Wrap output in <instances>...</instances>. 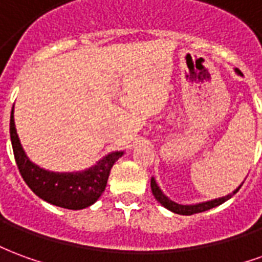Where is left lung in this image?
Segmentation results:
<instances>
[{
    "instance_id": "1",
    "label": "left lung",
    "mask_w": 262,
    "mask_h": 262,
    "mask_svg": "<svg viewBox=\"0 0 262 262\" xmlns=\"http://www.w3.org/2000/svg\"><path fill=\"white\" fill-rule=\"evenodd\" d=\"M237 73H240L238 70H237ZM242 74V73H240ZM151 192H153L154 198L159 201L164 208H167L168 210L171 212H174V213H178V214H185V216H189V214H193V213H201V212H205V210H209V209L214 208V206H219L222 205L223 202H226L227 199H230L234 193H237V191L242 188V185L237 188L236 191L230 195H227V196H223V198H219V199H213V201H209V202H203V203H196V205H178V203L172 202L170 201L168 198L165 196L164 193L161 192V189L159 188V185L156 184L154 181V178H151Z\"/></svg>"
}]
</instances>
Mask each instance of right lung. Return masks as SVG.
Returning a JSON list of instances; mask_svg holds the SVG:
<instances>
[{
    "mask_svg": "<svg viewBox=\"0 0 262 262\" xmlns=\"http://www.w3.org/2000/svg\"><path fill=\"white\" fill-rule=\"evenodd\" d=\"M9 133L14 148V156L20 176L37 196L43 201L66 209H84L102 195L108 182L109 172L122 151L108 154L95 167L77 174H56L49 172L32 164L20 146L14 122V108L11 112Z\"/></svg>",
    "mask_w": 262,
    "mask_h": 262,
    "instance_id": "add662e5",
    "label": "right lung"
}]
</instances>
